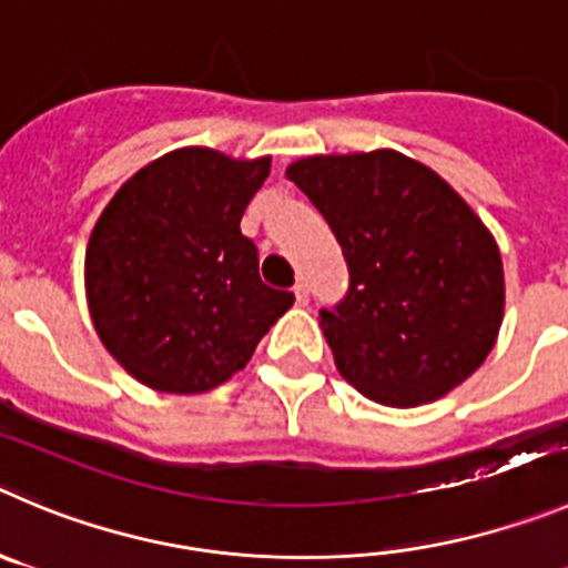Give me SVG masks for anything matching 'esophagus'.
Instances as JSON below:
<instances>
[{
  "mask_svg": "<svg viewBox=\"0 0 568 568\" xmlns=\"http://www.w3.org/2000/svg\"><path fill=\"white\" fill-rule=\"evenodd\" d=\"M294 296H296V305H308V285L302 283V280L294 285Z\"/></svg>",
  "mask_w": 568,
  "mask_h": 568,
  "instance_id": "obj_1",
  "label": "esophagus"
}]
</instances>
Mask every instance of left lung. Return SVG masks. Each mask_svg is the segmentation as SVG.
I'll return each instance as SVG.
<instances>
[{
    "label": "left lung",
    "mask_w": 568,
    "mask_h": 568,
    "mask_svg": "<svg viewBox=\"0 0 568 568\" xmlns=\"http://www.w3.org/2000/svg\"><path fill=\"white\" fill-rule=\"evenodd\" d=\"M285 176L322 212L347 260V294L320 311L344 381L400 409L463 384L505 314L499 246L474 210L397 151L308 156Z\"/></svg>",
    "instance_id": "8db88e82"
}]
</instances>
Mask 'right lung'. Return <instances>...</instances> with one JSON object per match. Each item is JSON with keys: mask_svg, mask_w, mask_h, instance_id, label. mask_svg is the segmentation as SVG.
Returning a JSON list of instances; mask_svg holds the SVG:
<instances>
[{"mask_svg": "<svg viewBox=\"0 0 568 568\" xmlns=\"http://www.w3.org/2000/svg\"><path fill=\"white\" fill-rule=\"evenodd\" d=\"M272 159L237 162L182 148L116 190L87 248L94 331L140 384L193 395L246 367L263 333L294 305L260 280L243 210Z\"/></svg>", "mask_w": 568, "mask_h": 568, "instance_id": "1", "label": "right lung"}]
</instances>
